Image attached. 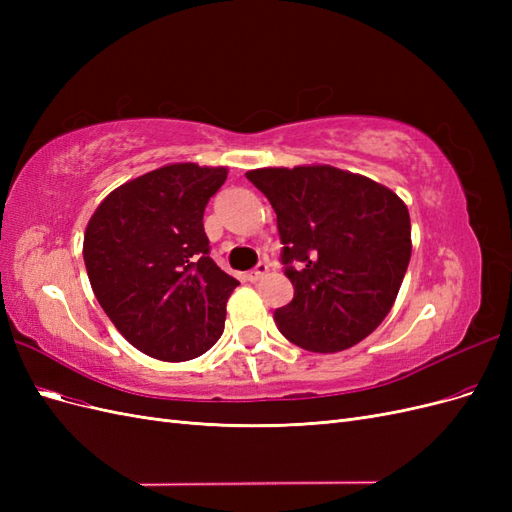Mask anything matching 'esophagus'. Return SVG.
<instances>
[{
  "label": "esophagus",
  "mask_w": 512,
  "mask_h": 512,
  "mask_svg": "<svg viewBox=\"0 0 512 512\" xmlns=\"http://www.w3.org/2000/svg\"><path fill=\"white\" fill-rule=\"evenodd\" d=\"M267 271H269V265H265V262H260V265H258L256 269H252L250 273H247L245 277H247V280H250V282H258V280H262V277L267 275Z\"/></svg>",
  "instance_id": "1"
}]
</instances>
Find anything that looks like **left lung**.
Wrapping results in <instances>:
<instances>
[{
	"mask_svg": "<svg viewBox=\"0 0 512 512\" xmlns=\"http://www.w3.org/2000/svg\"><path fill=\"white\" fill-rule=\"evenodd\" d=\"M245 177L269 198L294 286L275 324L309 352H339L391 312L412 254L410 213L382 183L329 164L256 168Z\"/></svg>",
	"mask_w": 512,
	"mask_h": 512,
	"instance_id": "left-lung-1",
	"label": "left lung"
}]
</instances>
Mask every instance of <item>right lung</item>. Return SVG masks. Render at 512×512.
<instances>
[{"label": "right lung", "mask_w": 512, "mask_h": 512, "mask_svg": "<svg viewBox=\"0 0 512 512\" xmlns=\"http://www.w3.org/2000/svg\"><path fill=\"white\" fill-rule=\"evenodd\" d=\"M226 166L166 164L108 194L85 230L83 258L106 316L158 361L205 354L239 286L209 256L203 213Z\"/></svg>", "instance_id": "1"}]
</instances>
